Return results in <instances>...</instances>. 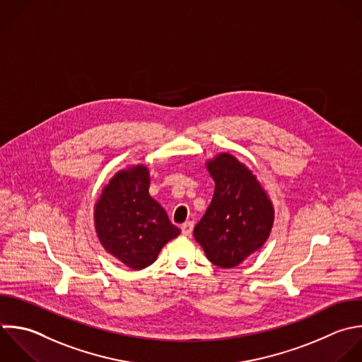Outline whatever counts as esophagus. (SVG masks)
Here are the masks:
<instances>
[{"label":"esophagus","mask_w":362,"mask_h":362,"mask_svg":"<svg viewBox=\"0 0 362 362\" xmlns=\"http://www.w3.org/2000/svg\"><path fill=\"white\" fill-rule=\"evenodd\" d=\"M192 228H194V222H191V221L184 222V223L181 225V232H182V235H185V236H191Z\"/></svg>","instance_id":"esophagus-1"}]
</instances>
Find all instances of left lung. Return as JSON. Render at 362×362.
I'll return each mask as SVG.
<instances>
[{"label": "left lung", "instance_id": "obj_1", "mask_svg": "<svg viewBox=\"0 0 362 362\" xmlns=\"http://www.w3.org/2000/svg\"><path fill=\"white\" fill-rule=\"evenodd\" d=\"M215 191L194 238L214 264L230 269L262 247L273 225V206L256 177L233 156L208 163Z\"/></svg>", "mask_w": 362, "mask_h": 362}]
</instances>
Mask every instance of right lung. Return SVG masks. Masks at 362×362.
Masks as SVG:
<instances>
[{
	"mask_svg": "<svg viewBox=\"0 0 362 362\" xmlns=\"http://www.w3.org/2000/svg\"><path fill=\"white\" fill-rule=\"evenodd\" d=\"M144 165L117 173L95 208V226L103 247L133 270L156 262L161 247L180 235L164 208L148 194Z\"/></svg>",
	"mask_w": 362,
	"mask_h": 362,
	"instance_id": "add662e5",
	"label": "right lung"
}]
</instances>
